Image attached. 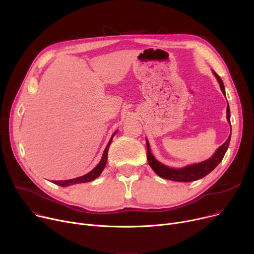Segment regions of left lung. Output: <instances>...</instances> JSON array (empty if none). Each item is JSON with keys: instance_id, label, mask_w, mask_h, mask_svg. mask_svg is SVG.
Listing matches in <instances>:
<instances>
[{"instance_id": "1", "label": "left lung", "mask_w": 254, "mask_h": 254, "mask_svg": "<svg viewBox=\"0 0 254 254\" xmlns=\"http://www.w3.org/2000/svg\"><path fill=\"white\" fill-rule=\"evenodd\" d=\"M213 73H214L216 79L218 80L220 89H221L223 95L225 96L224 85H223L221 78L215 72H213ZM230 116H231L230 107L228 104V107H226V118H228V122L231 124ZM230 141H231V135L228 138V140H226L216 150V152L213 154L210 158H208L207 161H204V162L198 163V164H194V165H190V166H186L181 169H173V168H169V167L163 165L162 163H159L157 161V159L152 155V153L150 151V147H149V143L147 140H146V145H147L148 164L152 168V170L156 173V174L164 179H168V180H172V181H178V182L195 181V180H198V179L205 177L206 175H208L210 172H212L218 166V164L222 161V158H223L226 150H228Z\"/></svg>"}]
</instances>
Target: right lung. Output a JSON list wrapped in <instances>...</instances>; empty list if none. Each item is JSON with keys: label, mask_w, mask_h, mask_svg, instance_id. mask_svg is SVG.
I'll return each mask as SVG.
<instances>
[{"label": "right lung", "mask_w": 254, "mask_h": 254, "mask_svg": "<svg viewBox=\"0 0 254 254\" xmlns=\"http://www.w3.org/2000/svg\"><path fill=\"white\" fill-rule=\"evenodd\" d=\"M116 134V131L114 132V134L112 135L110 141L108 142V145L106 146V148L104 150V153H103V156H102V159L101 162L99 163V165L91 170L89 173H87V174L83 175V176H80V177H77V178H74V179H70V180H64V181H53V183L55 184H58L60 186H63V188H64V186H69V185H73V184H78V183H85V182H90L92 180H95L96 178H98L101 173L103 172L105 166H106V163H107V158H108V149H109V146L111 144V141H112V138L114 137V135Z\"/></svg>", "instance_id": "add662e5"}]
</instances>
